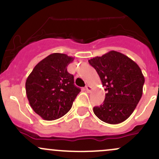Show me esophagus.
<instances>
[{
  "mask_svg": "<svg viewBox=\"0 0 159 159\" xmlns=\"http://www.w3.org/2000/svg\"><path fill=\"white\" fill-rule=\"evenodd\" d=\"M85 89H86V90L87 92H88V93H90V92H91L92 90H93V88H92V87L90 86H89V85H87V86H86V88H85Z\"/></svg>",
  "mask_w": 159,
  "mask_h": 159,
  "instance_id": "obj_1",
  "label": "esophagus"
}]
</instances>
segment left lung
Listing matches in <instances>:
<instances>
[{"label": "left lung", "mask_w": 159, "mask_h": 159, "mask_svg": "<svg viewBox=\"0 0 159 159\" xmlns=\"http://www.w3.org/2000/svg\"><path fill=\"white\" fill-rule=\"evenodd\" d=\"M105 86V98L93 112L101 120L117 124L132 114L143 95L145 78L141 69L124 54L111 51L89 60Z\"/></svg>", "instance_id": "left-lung-1"}]
</instances>
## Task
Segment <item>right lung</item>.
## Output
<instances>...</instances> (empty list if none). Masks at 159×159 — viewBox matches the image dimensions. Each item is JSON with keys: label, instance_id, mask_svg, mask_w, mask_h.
<instances>
[{"label": "right lung", "instance_id": "right-lung-1", "mask_svg": "<svg viewBox=\"0 0 159 159\" xmlns=\"http://www.w3.org/2000/svg\"><path fill=\"white\" fill-rule=\"evenodd\" d=\"M73 59L65 54L54 53L42 60L27 77V98L34 111L44 120L63 117L80 93L74 77L66 70Z\"/></svg>", "mask_w": 159, "mask_h": 159}]
</instances>
